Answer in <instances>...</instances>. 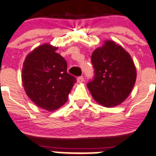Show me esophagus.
<instances>
[{
	"instance_id": "esophagus-1",
	"label": "esophagus",
	"mask_w": 156,
	"mask_h": 156,
	"mask_svg": "<svg viewBox=\"0 0 156 156\" xmlns=\"http://www.w3.org/2000/svg\"><path fill=\"white\" fill-rule=\"evenodd\" d=\"M77 81L78 82L81 83V82H83L84 81V77L83 76H79L78 78H77Z\"/></svg>"
}]
</instances>
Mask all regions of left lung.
I'll use <instances>...</instances> for the list:
<instances>
[{
    "label": "left lung",
    "instance_id": "8db88e82",
    "mask_svg": "<svg viewBox=\"0 0 156 156\" xmlns=\"http://www.w3.org/2000/svg\"><path fill=\"white\" fill-rule=\"evenodd\" d=\"M94 77L87 87L98 103L106 107L125 100L136 81V68L130 54L113 41H106L92 53Z\"/></svg>",
    "mask_w": 156,
    "mask_h": 156
}]
</instances>
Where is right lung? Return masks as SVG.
Listing matches in <instances>:
<instances>
[{"label": "right lung", "instance_id": "1", "mask_svg": "<svg viewBox=\"0 0 156 156\" xmlns=\"http://www.w3.org/2000/svg\"><path fill=\"white\" fill-rule=\"evenodd\" d=\"M57 47L43 44L23 63L22 79L27 95L39 107L53 111L68 101L76 78L68 74V64L56 53Z\"/></svg>", "mask_w": 156, "mask_h": 156}]
</instances>
